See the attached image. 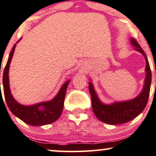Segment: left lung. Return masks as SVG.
Wrapping results in <instances>:
<instances>
[{"instance_id":"1","label":"left lung","mask_w":156,"mask_h":156,"mask_svg":"<svg viewBox=\"0 0 156 156\" xmlns=\"http://www.w3.org/2000/svg\"><path fill=\"white\" fill-rule=\"evenodd\" d=\"M130 44L134 47L135 50L143 55L146 62L143 87L138 95L132 99L126 101H114L111 104H105L98 97L94 84L91 82H88L93 111L98 119L104 123L115 125L131 121L143 112L147 103L152 78L151 68L146 55L135 39L130 38ZM90 80L91 81L90 79Z\"/></svg>"}]
</instances>
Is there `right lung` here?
I'll return each mask as SVG.
<instances>
[{
    "mask_svg": "<svg viewBox=\"0 0 156 156\" xmlns=\"http://www.w3.org/2000/svg\"><path fill=\"white\" fill-rule=\"evenodd\" d=\"M21 39V38L13 45L3 71V85L5 101L9 109L16 117L29 125L42 126L53 123L58 119L62 114L66 90L70 80H67L62 84L57 95L50 101L39 102L32 105H23L19 103L11 94L9 73L10 63L12 60L15 48Z\"/></svg>",
    "mask_w": 156,
    "mask_h": 156,
    "instance_id": "1",
    "label": "right lung"
}]
</instances>
